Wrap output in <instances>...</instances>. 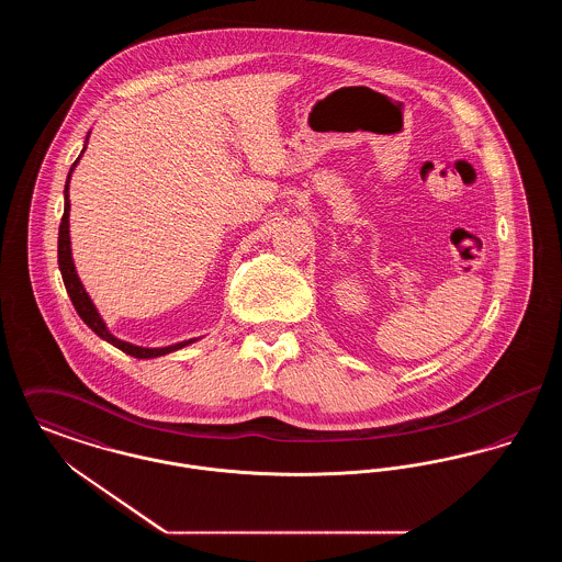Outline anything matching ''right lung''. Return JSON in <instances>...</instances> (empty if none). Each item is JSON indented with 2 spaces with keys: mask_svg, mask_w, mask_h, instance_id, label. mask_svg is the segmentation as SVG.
<instances>
[{
  "mask_svg": "<svg viewBox=\"0 0 562 562\" xmlns=\"http://www.w3.org/2000/svg\"><path fill=\"white\" fill-rule=\"evenodd\" d=\"M80 158L74 161L71 170H69V177H67V186H65V213H63L60 227H58V269H60L65 289H67V293L71 296V303H74L76 312L80 314L81 321L86 322L101 339H105L111 346L122 349L124 353H131L134 358H158V356H166L170 351H177V349L186 348L189 344H193L195 339L181 341V344H175V346H168V348H140V346L126 344V341H122V339H117V337H113L109 333L105 322L99 316V312L94 307V303L90 301V296L83 291L80 278L76 273L74 259H71V240H69V211H71V204H69V179H71V172H74V168H76V164L80 161Z\"/></svg>",
  "mask_w": 562,
  "mask_h": 562,
  "instance_id": "add662e5",
  "label": "right lung"
}]
</instances>
